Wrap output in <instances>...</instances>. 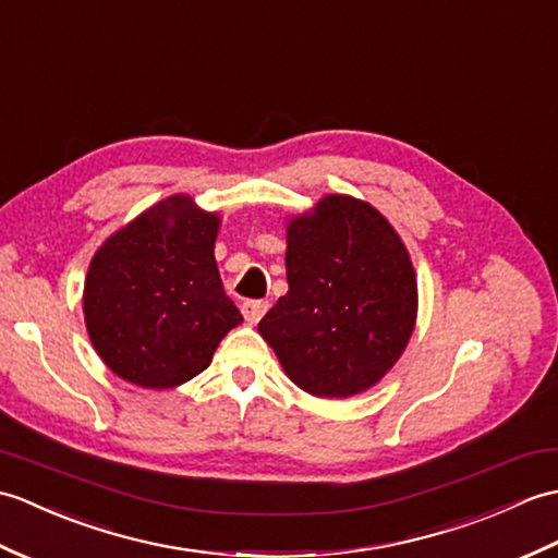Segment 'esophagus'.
Listing matches in <instances>:
<instances>
[{
    "instance_id": "1",
    "label": "esophagus",
    "mask_w": 558,
    "mask_h": 558,
    "mask_svg": "<svg viewBox=\"0 0 558 558\" xmlns=\"http://www.w3.org/2000/svg\"><path fill=\"white\" fill-rule=\"evenodd\" d=\"M267 307H269L267 301H245L241 305V311H243V317L251 322V325H257V322L263 319V315L267 313Z\"/></svg>"
}]
</instances>
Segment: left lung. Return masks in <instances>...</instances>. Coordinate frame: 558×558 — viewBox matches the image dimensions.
Wrapping results in <instances>:
<instances>
[{
	"mask_svg": "<svg viewBox=\"0 0 558 558\" xmlns=\"http://www.w3.org/2000/svg\"><path fill=\"white\" fill-rule=\"evenodd\" d=\"M287 281L257 331L295 387L351 399L399 363L417 319V279L377 207L329 193L289 217Z\"/></svg>",
	"mask_w": 558,
	"mask_h": 558,
	"instance_id": "1",
	"label": "left lung"
}]
</instances>
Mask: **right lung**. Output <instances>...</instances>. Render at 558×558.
Instances as JSON below:
<instances>
[{"instance_id":"1","label":"right lung","mask_w":558,"mask_h":558,"mask_svg":"<svg viewBox=\"0 0 558 558\" xmlns=\"http://www.w3.org/2000/svg\"><path fill=\"white\" fill-rule=\"evenodd\" d=\"M219 227V213L177 193L97 247L83 287L85 329L123 381L157 391L181 387L243 322L221 287Z\"/></svg>"}]
</instances>
